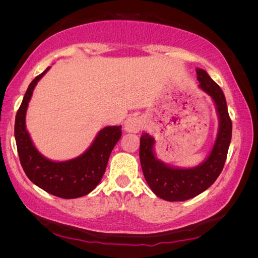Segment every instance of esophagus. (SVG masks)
I'll list each match as a JSON object with an SVG mask.
<instances>
[{
    "instance_id": "obj_1",
    "label": "esophagus",
    "mask_w": 258,
    "mask_h": 258,
    "mask_svg": "<svg viewBox=\"0 0 258 258\" xmlns=\"http://www.w3.org/2000/svg\"><path fill=\"white\" fill-rule=\"evenodd\" d=\"M144 121L140 116H130L124 121L123 129L127 132H139L143 129Z\"/></svg>"
}]
</instances>
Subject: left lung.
<instances>
[{
    "instance_id": "1",
    "label": "left lung",
    "mask_w": 258,
    "mask_h": 258,
    "mask_svg": "<svg viewBox=\"0 0 258 258\" xmlns=\"http://www.w3.org/2000/svg\"><path fill=\"white\" fill-rule=\"evenodd\" d=\"M196 72L199 88L213 100L218 116L216 139L208 157L192 168L173 167L157 158L152 136L142 134L140 140V161L144 177L156 196L167 201H185L208 189L222 172L231 141L232 124L221 87L205 70L197 69Z\"/></svg>"
}]
</instances>
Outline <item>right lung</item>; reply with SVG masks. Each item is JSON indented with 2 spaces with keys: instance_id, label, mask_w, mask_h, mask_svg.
<instances>
[{
  "instance_id": "obj_1",
  "label": "right lung",
  "mask_w": 258,
  "mask_h": 258,
  "mask_svg": "<svg viewBox=\"0 0 258 258\" xmlns=\"http://www.w3.org/2000/svg\"><path fill=\"white\" fill-rule=\"evenodd\" d=\"M50 67L31 82L15 120V139L23 171L43 190L64 199L83 197L102 178L112 150L121 137V126L101 129L82 155L66 161H53L38 152L26 127V114L37 82Z\"/></svg>"
}]
</instances>
